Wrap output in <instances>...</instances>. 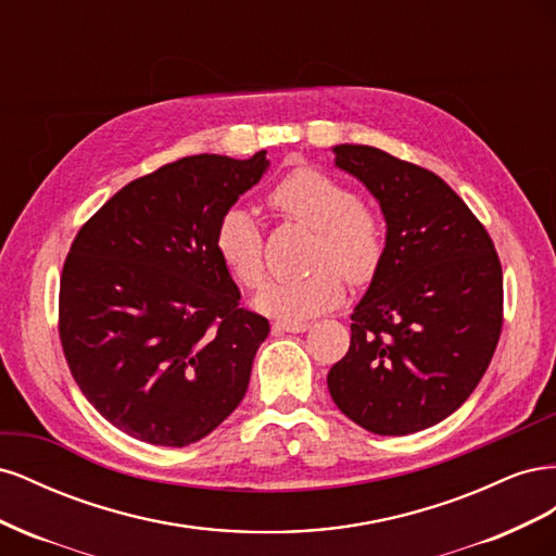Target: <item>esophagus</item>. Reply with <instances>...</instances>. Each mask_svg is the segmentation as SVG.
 <instances>
[{"mask_svg":"<svg viewBox=\"0 0 556 556\" xmlns=\"http://www.w3.org/2000/svg\"><path fill=\"white\" fill-rule=\"evenodd\" d=\"M308 329V323H274V331H290V333H301Z\"/></svg>","mask_w":556,"mask_h":556,"instance_id":"esophagus-1","label":"esophagus"}]
</instances>
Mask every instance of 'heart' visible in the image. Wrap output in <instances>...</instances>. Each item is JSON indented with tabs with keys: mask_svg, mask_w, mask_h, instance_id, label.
<instances>
[{
	"mask_svg": "<svg viewBox=\"0 0 556 556\" xmlns=\"http://www.w3.org/2000/svg\"><path fill=\"white\" fill-rule=\"evenodd\" d=\"M268 206L288 220L315 231L311 271L304 278L274 280L255 299V306L274 317L306 319L339 306L345 282H366L378 271L384 252L380 217L359 204L348 185L329 174L299 166L268 194ZM215 252L227 271L245 288L264 280V241L250 211L233 206L215 227Z\"/></svg>",
	"mask_w": 556,
	"mask_h": 556,
	"instance_id": "obj_1",
	"label": "heart"
}]
</instances>
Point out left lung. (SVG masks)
Returning a JSON list of instances; mask_svg holds the SVG:
<instances>
[{
  "mask_svg": "<svg viewBox=\"0 0 556 556\" xmlns=\"http://www.w3.org/2000/svg\"><path fill=\"white\" fill-rule=\"evenodd\" d=\"M336 166L376 197L384 252L327 376L352 422L406 435L443 422L476 390L503 327L490 233L450 185L374 146H333Z\"/></svg>",
  "mask_w": 556,
  "mask_h": 556,
  "instance_id": "left-lung-1",
  "label": "left lung"
}]
</instances>
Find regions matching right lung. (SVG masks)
<instances>
[{
  "label": "right lung",
  "instance_id": "right-lung-1",
  "mask_svg": "<svg viewBox=\"0 0 556 556\" xmlns=\"http://www.w3.org/2000/svg\"><path fill=\"white\" fill-rule=\"evenodd\" d=\"M268 169L192 155L115 192L80 227L60 280V341L80 392L131 439L185 447L245 396L268 319L215 252V227Z\"/></svg>",
  "mask_w": 556,
  "mask_h": 556
}]
</instances>
